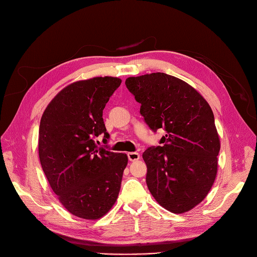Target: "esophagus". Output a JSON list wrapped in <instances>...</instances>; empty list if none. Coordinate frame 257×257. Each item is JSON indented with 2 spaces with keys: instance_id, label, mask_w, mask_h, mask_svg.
Listing matches in <instances>:
<instances>
[{
  "instance_id": "obj_1",
  "label": "esophagus",
  "mask_w": 257,
  "mask_h": 257,
  "mask_svg": "<svg viewBox=\"0 0 257 257\" xmlns=\"http://www.w3.org/2000/svg\"><path fill=\"white\" fill-rule=\"evenodd\" d=\"M127 158L131 162H135L137 160L141 159V154L137 153V152H128L127 153Z\"/></svg>"
}]
</instances>
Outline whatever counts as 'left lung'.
Returning <instances> with one entry per match:
<instances>
[{
  "instance_id": "8db88e82",
  "label": "left lung",
  "mask_w": 257,
  "mask_h": 257,
  "mask_svg": "<svg viewBox=\"0 0 257 257\" xmlns=\"http://www.w3.org/2000/svg\"><path fill=\"white\" fill-rule=\"evenodd\" d=\"M125 84L150 128L166 133L162 146L143 153L148 189L168 211L188 212L205 199L217 174L221 143L211 107L192 85L164 73L128 77Z\"/></svg>"
}]
</instances>
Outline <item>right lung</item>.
I'll use <instances>...</instances> for the list:
<instances>
[{
  "label": "right lung",
  "mask_w": 257,
  "mask_h": 257,
  "mask_svg": "<svg viewBox=\"0 0 257 257\" xmlns=\"http://www.w3.org/2000/svg\"><path fill=\"white\" fill-rule=\"evenodd\" d=\"M121 82L110 76L75 81L51 99L42 115V168L62 206L80 219H100L119 195L127 155L98 148L94 138L109 137L103 110Z\"/></svg>",
  "instance_id": "right-lung-1"
}]
</instances>
